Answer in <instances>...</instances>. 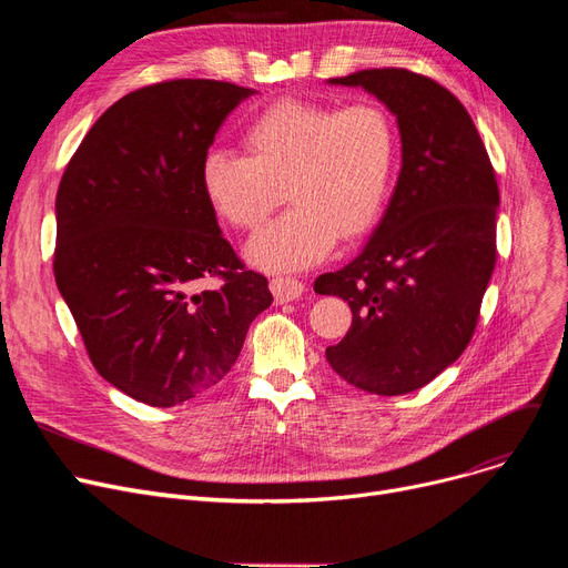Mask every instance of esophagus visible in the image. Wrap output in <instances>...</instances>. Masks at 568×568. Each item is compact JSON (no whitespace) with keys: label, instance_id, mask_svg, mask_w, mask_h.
<instances>
[{"label":"esophagus","instance_id":"1","mask_svg":"<svg viewBox=\"0 0 568 568\" xmlns=\"http://www.w3.org/2000/svg\"><path fill=\"white\" fill-rule=\"evenodd\" d=\"M268 287H272V292H274L276 304L294 302V300H300V296L304 294V283L296 281V278H287V276H276V278H272V283H268Z\"/></svg>","mask_w":568,"mask_h":568}]
</instances>
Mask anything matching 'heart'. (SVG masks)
Returning <instances> with one entry per match:
<instances>
[{"instance_id": "b5f03b06", "label": "heart", "mask_w": 568, "mask_h": 568, "mask_svg": "<svg viewBox=\"0 0 568 568\" xmlns=\"http://www.w3.org/2000/svg\"><path fill=\"white\" fill-rule=\"evenodd\" d=\"M244 156L212 149L200 163V191L234 230H255L281 200L287 212L246 244L264 272H296L329 257L338 236L359 239L389 197L396 135L373 103L332 108L285 99L242 131Z\"/></svg>"}]
</instances>
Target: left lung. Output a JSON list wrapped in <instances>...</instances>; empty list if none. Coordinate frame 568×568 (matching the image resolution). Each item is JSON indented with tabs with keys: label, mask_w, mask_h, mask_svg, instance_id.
<instances>
[{
	"label": "left lung",
	"mask_w": 568,
	"mask_h": 568,
	"mask_svg": "<svg viewBox=\"0 0 568 568\" xmlns=\"http://www.w3.org/2000/svg\"><path fill=\"white\" fill-rule=\"evenodd\" d=\"M329 84L359 87L396 116L400 172L366 246L315 281L352 308L326 362L356 389H422L467 347L495 268L499 191L463 103L430 78L371 69Z\"/></svg>",
	"instance_id": "1"
}]
</instances>
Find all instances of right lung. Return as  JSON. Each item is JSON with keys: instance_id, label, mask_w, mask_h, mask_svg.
<instances>
[{"instance_id": "right-lung-1", "label": "right lung", "mask_w": 568, "mask_h": 568, "mask_svg": "<svg viewBox=\"0 0 568 568\" xmlns=\"http://www.w3.org/2000/svg\"><path fill=\"white\" fill-rule=\"evenodd\" d=\"M253 94L219 80L142 87L99 116L57 191L59 294L101 377L152 407L212 392L274 302L200 191L204 154ZM209 275L224 285L197 291Z\"/></svg>"}]
</instances>
